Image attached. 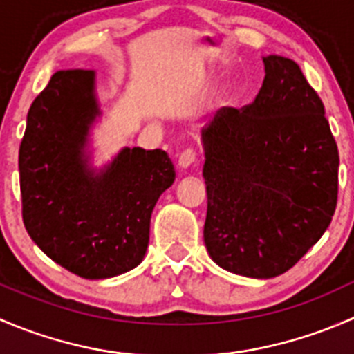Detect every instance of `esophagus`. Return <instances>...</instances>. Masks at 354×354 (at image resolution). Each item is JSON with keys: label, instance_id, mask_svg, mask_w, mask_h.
Wrapping results in <instances>:
<instances>
[{"label": "esophagus", "instance_id": "34e87169", "mask_svg": "<svg viewBox=\"0 0 354 354\" xmlns=\"http://www.w3.org/2000/svg\"><path fill=\"white\" fill-rule=\"evenodd\" d=\"M195 157H197V152H195L194 149H187V151L181 152L180 157H178V166H180L181 169H188V167L195 162Z\"/></svg>", "mask_w": 354, "mask_h": 354}]
</instances>
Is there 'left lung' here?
<instances>
[{
    "instance_id": "obj_1",
    "label": "left lung",
    "mask_w": 354,
    "mask_h": 354,
    "mask_svg": "<svg viewBox=\"0 0 354 354\" xmlns=\"http://www.w3.org/2000/svg\"><path fill=\"white\" fill-rule=\"evenodd\" d=\"M262 59L255 101L221 108L202 130L207 252L253 279L281 276L322 238L339 171L324 104L299 66L277 55Z\"/></svg>"
}]
</instances>
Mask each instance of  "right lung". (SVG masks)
I'll return each mask as SVG.
<instances>
[{
	"mask_svg": "<svg viewBox=\"0 0 354 354\" xmlns=\"http://www.w3.org/2000/svg\"><path fill=\"white\" fill-rule=\"evenodd\" d=\"M101 114L94 70L56 71L28 109L19 154L28 236L84 279L120 276L144 260L152 210L176 176L160 149L124 147L92 166Z\"/></svg>",
	"mask_w": 354,
	"mask_h": 354,
	"instance_id": "obj_1",
	"label": "right lung"
}]
</instances>
